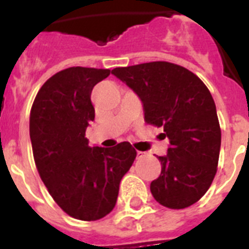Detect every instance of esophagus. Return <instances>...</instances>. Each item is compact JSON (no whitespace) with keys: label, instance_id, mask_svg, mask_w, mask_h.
I'll return each instance as SVG.
<instances>
[{"label":"esophagus","instance_id":"34e87169","mask_svg":"<svg viewBox=\"0 0 249 249\" xmlns=\"http://www.w3.org/2000/svg\"><path fill=\"white\" fill-rule=\"evenodd\" d=\"M146 156V152H142V151H137V158L141 160V158H143Z\"/></svg>","mask_w":249,"mask_h":249}]
</instances>
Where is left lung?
<instances>
[{
    "instance_id": "obj_1",
    "label": "left lung",
    "mask_w": 249,
    "mask_h": 249,
    "mask_svg": "<svg viewBox=\"0 0 249 249\" xmlns=\"http://www.w3.org/2000/svg\"><path fill=\"white\" fill-rule=\"evenodd\" d=\"M112 74L143 103L144 121L162 127L169 140L162 171L152 181L156 201L171 210L192 206L208 191L217 172L221 127L210 89L193 72L164 61L117 67Z\"/></svg>"
}]
</instances>
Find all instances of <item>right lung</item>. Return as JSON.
Segmentation results:
<instances>
[{
  "mask_svg": "<svg viewBox=\"0 0 249 249\" xmlns=\"http://www.w3.org/2000/svg\"><path fill=\"white\" fill-rule=\"evenodd\" d=\"M109 70L70 67L48 78L30 113L35 163L48 192L68 215L97 221L116 206L121 179L137 152L129 142L89 147L85 137L94 120L93 87Z\"/></svg>",
  "mask_w": 249,
  "mask_h": 249,
  "instance_id": "add662e5",
  "label": "right lung"
}]
</instances>
